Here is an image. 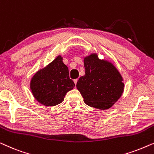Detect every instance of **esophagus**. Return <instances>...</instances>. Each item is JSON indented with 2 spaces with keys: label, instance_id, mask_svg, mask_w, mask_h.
<instances>
[{
  "label": "esophagus",
  "instance_id": "obj_1",
  "mask_svg": "<svg viewBox=\"0 0 154 154\" xmlns=\"http://www.w3.org/2000/svg\"><path fill=\"white\" fill-rule=\"evenodd\" d=\"M73 82H74L75 85H76V83H77V82H78V79H75V80H73Z\"/></svg>",
  "mask_w": 154,
  "mask_h": 154
}]
</instances>
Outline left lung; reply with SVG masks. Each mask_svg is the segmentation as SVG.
I'll use <instances>...</instances> for the list:
<instances>
[{
    "mask_svg": "<svg viewBox=\"0 0 154 154\" xmlns=\"http://www.w3.org/2000/svg\"><path fill=\"white\" fill-rule=\"evenodd\" d=\"M85 74L76 88L88 106L105 110L119 100L124 91L123 77L112 63L100 60L96 53L84 57Z\"/></svg>",
    "mask_w": 154,
    "mask_h": 154,
    "instance_id": "obj_1",
    "label": "left lung"
}]
</instances>
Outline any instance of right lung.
I'll return each instance as SVG.
<instances>
[{"label":"right lung","instance_id":"obj_1","mask_svg":"<svg viewBox=\"0 0 154 154\" xmlns=\"http://www.w3.org/2000/svg\"><path fill=\"white\" fill-rule=\"evenodd\" d=\"M58 55L43 69L31 78L30 89L33 97L44 106H55L64 101L75 84L69 78V69Z\"/></svg>","mask_w":154,"mask_h":154}]
</instances>
